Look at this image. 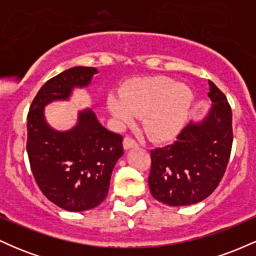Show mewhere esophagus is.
I'll return each mask as SVG.
<instances>
[{
	"mask_svg": "<svg viewBox=\"0 0 256 256\" xmlns=\"http://www.w3.org/2000/svg\"><path fill=\"white\" fill-rule=\"evenodd\" d=\"M122 146H124V149H131V148H137L138 143L134 138L130 136H126L122 140Z\"/></svg>",
	"mask_w": 256,
	"mask_h": 256,
	"instance_id": "esophagus-1",
	"label": "esophagus"
}]
</instances>
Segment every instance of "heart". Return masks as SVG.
Wrapping results in <instances>:
<instances>
[{
    "label": "heart",
    "mask_w": 256,
    "mask_h": 256,
    "mask_svg": "<svg viewBox=\"0 0 256 256\" xmlns=\"http://www.w3.org/2000/svg\"><path fill=\"white\" fill-rule=\"evenodd\" d=\"M192 91L165 76L137 78L128 82L120 96L110 94L108 110L120 124H130L134 116H142L146 134L152 140H171L185 124Z\"/></svg>",
    "instance_id": "obj_1"
}]
</instances>
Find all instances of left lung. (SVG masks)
Returning a JSON list of instances; mask_svg holds the SVG:
<instances>
[{
  "mask_svg": "<svg viewBox=\"0 0 256 256\" xmlns=\"http://www.w3.org/2000/svg\"><path fill=\"white\" fill-rule=\"evenodd\" d=\"M208 98L213 104L204 122L186 125L172 144L150 150L149 188L152 198L167 206L208 198L226 171L234 140L231 107L210 80Z\"/></svg>",
  "mask_w": 256,
  "mask_h": 256,
  "instance_id": "8db88e82",
  "label": "left lung"
}]
</instances>
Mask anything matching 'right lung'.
Returning a JSON list of instances; mask_svg holds the SVG:
<instances>
[{"mask_svg":"<svg viewBox=\"0 0 256 256\" xmlns=\"http://www.w3.org/2000/svg\"><path fill=\"white\" fill-rule=\"evenodd\" d=\"M98 73L94 67H72L40 88L28 114V161L34 180L49 201L70 212L101 204L110 189L112 171L124 154L122 136L108 131L91 110L80 112L76 128L58 132L44 120V106L67 100L72 88L85 86Z\"/></svg>","mask_w":256,"mask_h":256,"instance_id":"add662e5","label":"right lung"}]
</instances>
